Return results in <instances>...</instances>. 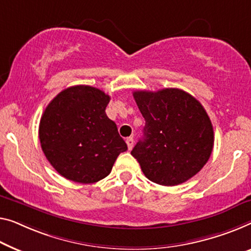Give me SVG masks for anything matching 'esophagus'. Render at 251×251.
<instances>
[{
    "label": "esophagus",
    "instance_id": "34e87169",
    "mask_svg": "<svg viewBox=\"0 0 251 251\" xmlns=\"http://www.w3.org/2000/svg\"><path fill=\"white\" fill-rule=\"evenodd\" d=\"M126 144H127V148H128V150H132L133 144H134V138L133 137H127L126 138Z\"/></svg>",
    "mask_w": 251,
    "mask_h": 251
}]
</instances>
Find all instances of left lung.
Wrapping results in <instances>:
<instances>
[{
    "mask_svg": "<svg viewBox=\"0 0 251 251\" xmlns=\"http://www.w3.org/2000/svg\"><path fill=\"white\" fill-rule=\"evenodd\" d=\"M145 119L143 138L130 152L149 180L177 186L200 173L211 156L214 132L197 99L184 90L134 91Z\"/></svg>",
    "mask_w": 251,
    "mask_h": 251,
    "instance_id": "left-lung-1",
    "label": "left lung"
}]
</instances>
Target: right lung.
<instances>
[{
  "label": "right lung",
  "instance_id": "right-lung-1",
  "mask_svg": "<svg viewBox=\"0 0 251 251\" xmlns=\"http://www.w3.org/2000/svg\"><path fill=\"white\" fill-rule=\"evenodd\" d=\"M109 100L101 90L74 85L59 92L45 109L40 145L54 169L69 180H101L127 150L117 126L106 115Z\"/></svg>",
  "mask_w": 251,
  "mask_h": 251
}]
</instances>
